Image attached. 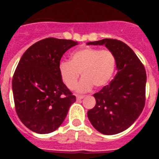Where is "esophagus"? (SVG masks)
<instances>
[{
  "label": "esophagus",
  "instance_id": "1",
  "mask_svg": "<svg viewBox=\"0 0 159 159\" xmlns=\"http://www.w3.org/2000/svg\"><path fill=\"white\" fill-rule=\"evenodd\" d=\"M84 98V95H76V99H78V100H80V99H82Z\"/></svg>",
  "mask_w": 159,
  "mask_h": 159
}]
</instances>
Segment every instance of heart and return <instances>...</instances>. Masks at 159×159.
<instances>
[{
    "label": "heart",
    "mask_w": 159,
    "mask_h": 159,
    "mask_svg": "<svg viewBox=\"0 0 159 159\" xmlns=\"http://www.w3.org/2000/svg\"><path fill=\"white\" fill-rule=\"evenodd\" d=\"M116 55L110 49L84 48L71 54L69 61L59 64V73L68 89H75L81 73L83 79L79 92H87L95 86L102 88L108 84L116 69Z\"/></svg>",
    "instance_id": "b5f03b06"
}]
</instances>
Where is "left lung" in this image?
Segmentation results:
<instances>
[{
    "label": "left lung",
    "instance_id": "left-lung-1",
    "mask_svg": "<svg viewBox=\"0 0 159 159\" xmlns=\"http://www.w3.org/2000/svg\"><path fill=\"white\" fill-rule=\"evenodd\" d=\"M91 44H105L115 53L118 72L108 85L94 94L96 103L88 111V117L102 134H118L134 123L145 106V67L133 50L120 40L103 39L88 43Z\"/></svg>",
    "mask_w": 159,
    "mask_h": 159
}]
</instances>
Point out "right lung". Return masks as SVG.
Returning a JSON list of instances; mask_svg holds the SVG:
<instances>
[{"label": "right lung", "mask_w": 159, "mask_h": 159, "mask_svg": "<svg viewBox=\"0 0 159 159\" xmlns=\"http://www.w3.org/2000/svg\"><path fill=\"white\" fill-rule=\"evenodd\" d=\"M76 41L48 37L25 51L12 77L16 114L29 130L48 134L62 124L75 101L59 73L63 55Z\"/></svg>", "instance_id": "1"}]
</instances>
